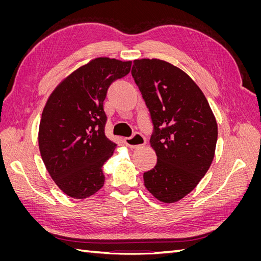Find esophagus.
Here are the masks:
<instances>
[{"instance_id": "obj_1", "label": "esophagus", "mask_w": 261, "mask_h": 261, "mask_svg": "<svg viewBox=\"0 0 261 261\" xmlns=\"http://www.w3.org/2000/svg\"><path fill=\"white\" fill-rule=\"evenodd\" d=\"M126 146H128L129 148L132 149H136V148H139L141 146H144L146 144V139L144 136H141L140 134L136 133L135 135H134L133 137H127L124 139Z\"/></svg>"}]
</instances>
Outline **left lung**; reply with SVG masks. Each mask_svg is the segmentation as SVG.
Masks as SVG:
<instances>
[{
    "label": "left lung",
    "instance_id": "8db88e82",
    "mask_svg": "<svg viewBox=\"0 0 261 261\" xmlns=\"http://www.w3.org/2000/svg\"><path fill=\"white\" fill-rule=\"evenodd\" d=\"M132 75L153 123L155 167L145 186L164 203L184 198L215 158L218 124L203 92L184 70L159 59L134 61Z\"/></svg>",
    "mask_w": 261,
    "mask_h": 261
}]
</instances>
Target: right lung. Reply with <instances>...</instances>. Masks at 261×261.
Segmentation results:
<instances>
[{"mask_svg": "<svg viewBox=\"0 0 261 261\" xmlns=\"http://www.w3.org/2000/svg\"><path fill=\"white\" fill-rule=\"evenodd\" d=\"M130 67L132 61L92 59L66 76L46 100L39 150L54 183L72 198H88L105 184L102 167L116 144L105 134L103 101L110 85Z\"/></svg>", "mask_w": 261, "mask_h": 261, "instance_id": "right-lung-1", "label": "right lung"}]
</instances>
